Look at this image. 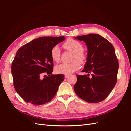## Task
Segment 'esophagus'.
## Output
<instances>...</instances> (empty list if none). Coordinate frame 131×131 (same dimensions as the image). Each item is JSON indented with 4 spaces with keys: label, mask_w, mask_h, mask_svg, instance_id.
I'll return each instance as SVG.
<instances>
[{
    "label": "esophagus",
    "mask_w": 131,
    "mask_h": 131,
    "mask_svg": "<svg viewBox=\"0 0 131 131\" xmlns=\"http://www.w3.org/2000/svg\"><path fill=\"white\" fill-rule=\"evenodd\" d=\"M69 77V75H65V76H64L65 78H68Z\"/></svg>",
    "instance_id": "1"
}]
</instances>
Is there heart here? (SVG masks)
Here are the masks:
<instances>
[{"mask_svg":"<svg viewBox=\"0 0 131 131\" xmlns=\"http://www.w3.org/2000/svg\"><path fill=\"white\" fill-rule=\"evenodd\" d=\"M63 47L67 50L74 53L73 60H78L81 63L86 59V54L83 51V45L79 41L73 39H70L63 44ZM60 49L58 46H53L51 50V57L55 62H58L60 59ZM80 64L75 61L70 63H62L55 67V72L58 74L69 75L78 70Z\"/></svg>","mask_w":131,"mask_h":131,"instance_id":"heart-1","label":"heart"}]
</instances>
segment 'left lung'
Instances as JSON below:
<instances>
[{"instance_id":"1","label":"left lung","mask_w":131,"mask_h":131,"mask_svg":"<svg viewBox=\"0 0 131 131\" xmlns=\"http://www.w3.org/2000/svg\"><path fill=\"white\" fill-rule=\"evenodd\" d=\"M85 42L88 48L86 62L82 72L77 75L74 90L82 100L89 103H99L108 97L116 85L118 63L113 45L97 34L74 38ZM92 73L91 78L89 73Z\"/></svg>"}]
</instances>
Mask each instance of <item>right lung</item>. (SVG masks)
<instances>
[{"instance_id": "1", "label": "right lung", "mask_w": 131, "mask_h": 131, "mask_svg": "<svg viewBox=\"0 0 131 131\" xmlns=\"http://www.w3.org/2000/svg\"><path fill=\"white\" fill-rule=\"evenodd\" d=\"M64 37H42L34 39L19 48L11 66L16 91L25 102L42 105L56 95L64 75L51 74L52 47L65 40ZM42 73L48 74L41 79Z\"/></svg>"}]
</instances>
